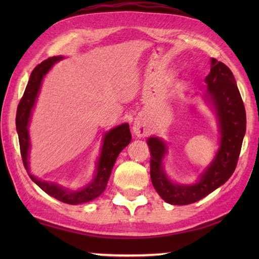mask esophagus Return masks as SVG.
<instances>
[{
	"label": "esophagus",
	"instance_id": "esophagus-1",
	"mask_svg": "<svg viewBox=\"0 0 259 259\" xmlns=\"http://www.w3.org/2000/svg\"><path fill=\"white\" fill-rule=\"evenodd\" d=\"M134 133L138 137H144L147 134V126L143 120H136L134 123Z\"/></svg>",
	"mask_w": 259,
	"mask_h": 259
}]
</instances>
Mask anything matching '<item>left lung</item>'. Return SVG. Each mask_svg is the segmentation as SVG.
Returning a JSON list of instances; mask_svg holds the SVG:
<instances>
[{
	"label": "left lung",
	"mask_w": 259,
	"mask_h": 259,
	"mask_svg": "<svg viewBox=\"0 0 259 259\" xmlns=\"http://www.w3.org/2000/svg\"><path fill=\"white\" fill-rule=\"evenodd\" d=\"M210 67L204 81L208 88L207 96L218 119L221 145L199 181L191 185H181L170 181L162 168V160L166 153L164 142L157 137L147 139L151 151L152 184L161 198L170 204L185 205L203 199L229 181L238 164L247 123L244 105L231 69L214 58H211Z\"/></svg>",
	"instance_id": "left-lung-1"
}]
</instances>
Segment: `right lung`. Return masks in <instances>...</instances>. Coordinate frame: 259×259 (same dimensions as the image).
Here are the masks:
<instances>
[{"mask_svg": "<svg viewBox=\"0 0 259 259\" xmlns=\"http://www.w3.org/2000/svg\"><path fill=\"white\" fill-rule=\"evenodd\" d=\"M63 59L61 56L51 57L47 60L42 61L38 64L36 67L33 69L30 74L29 81L26 87L23 98L20 99L17 108L16 115V126L17 133L19 137V145H20V154L21 159L24 162L25 169L27 170L28 176L30 179L36 184V185L45 191L47 194L51 195L52 198L61 201L64 203L68 204H80L91 201L102 194L106 188L108 178L111 176L113 165L115 163V160L120 152L123 150L125 146L131 142V134L128 123H123L119 126H115L112 130L105 135L103 148L100 152V156L97 162V171L96 176L93 179V182L82 188L80 191H69L67 188H64L57 184L48 183L41 181L34 175L29 172L28 166V154H29V135H28V124L30 120V114L32 109L36 102L38 91H40L41 83L46 74L49 72V69L52 67V65L57 61Z\"/></svg>", "mask_w": 259, "mask_h": 259, "instance_id": "1", "label": "right lung"}]
</instances>
